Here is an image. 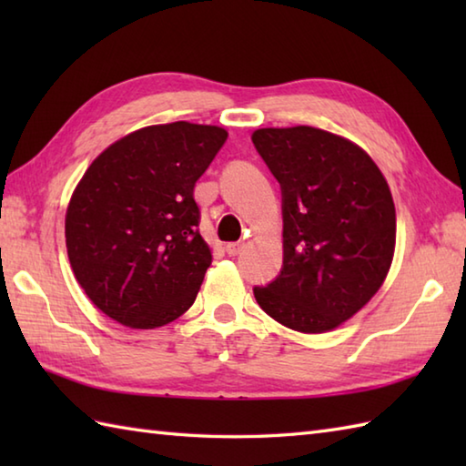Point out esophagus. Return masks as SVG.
Here are the masks:
<instances>
[{"mask_svg":"<svg viewBox=\"0 0 466 466\" xmlns=\"http://www.w3.org/2000/svg\"><path fill=\"white\" fill-rule=\"evenodd\" d=\"M242 248H244V244H242V242H232V244H226V252L230 254V256H238V254L242 252Z\"/></svg>","mask_w":466,"mask_h":466,"instance_id":"esophagus-1","label":"esophagus"}]
</instances>
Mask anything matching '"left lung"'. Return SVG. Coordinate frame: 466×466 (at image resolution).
<instances>
[{"label":"left lung","mask_w":466,"mask_h":466,"mask_svg":"<svg viewBox=\"0 0 466 466\" xmlns=\"http://www.w3.org/2000/svg\"><path fill=\"white\" fill-rule=\"evenodd\" d=\"M252 142L280 182L284 220L282 270L256 286V302L296 332L339 329L390 270L397 210L389 182L359 144L320 127H260Z\"/></svg>","instance_id":"8db88e82"}]
</instances>
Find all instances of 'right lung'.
Instances as JSON below:
<instances>
[{
  "label": "right lung",
  "instance_id": "add662e5",
  "mask_svg": "<svg viewBox=\"0 0 466 466\" xmlns=\"http://www.w3.org/2000/svg\"><path fill=\"white\" fill-rule=\"evenodd\" d=\"M218 126H146L107 146L69 198L66 248L77 284L130 329H157L196 300L212 264L194 186L226 142Z\"/></svg>",
  "mask_w": 466,
  "mask_h": 466
}]
</instances>
